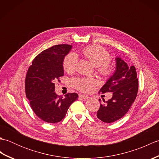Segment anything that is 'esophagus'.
Returning a JSON list of instances; mask_svg holds the SVG:
<instances>
[{
    "label": "esophagus",
    "mask_w": 159,
    "mask_h": 159,
    "mask_svg": "<svg viewBox=\"0 0 159 159\" xmlns=\"http://www.w3.org/2000/svg\"><path fill=\"white\" fill-rule=\"evenodd\" d=\"M79 98H82V99H88V98H89V96L83 95V94H79Z\"/></svg>",
    "instance_id": "34e87169"
}]
</instances>
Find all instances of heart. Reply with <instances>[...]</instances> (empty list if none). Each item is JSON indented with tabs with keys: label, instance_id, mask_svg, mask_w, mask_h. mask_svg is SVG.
<instances>
[{
	"label": "heart",
	"instance_id": "heart-1",
	"mask_svg": "<svg viewBox=\"0 0 159 159\" xmlns=\"http://www.w3.org/2000/svg\"><path fill=\"white\" fill-rule=\"evenodd\" d=\"M83 54L96 66L97 72L102 76H108L112 73L113 65L110 61V54L103 47L98 45L89 46L83 49ZM78 63L76 54L70 52L63 59V66L66 72L71 73L76 70ZM72 85L78 90L87 92L96 84L92 77L76 78L72 80Z\"/></svg>",
	"mask_w": 159,
	"mask_h": 159
}]
</instances>
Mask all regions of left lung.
I'll list each match as a JSON object with an SVG mask.
<instances>
[{"instance_id": "obj_1", "label": "left lung", "mask_w": 159, "mask_h": 159, "mask_svg": "<svg viewBox=\"0 0 159 159\" xmlns=\"http://www.w3.org/2000/svg\"><path fill=\"white\" fill-rule=\"evenodd\" d=\"M116 70L100 89V92H112L111 99L100 104L97 117L105 123H112L126 115L135 100L138 92V79L135 67L117 57ZM100 100V99H99ZM101 101V100H100Z\"/></svg>"}]
</instances>
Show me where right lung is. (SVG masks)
<instances>
[{
    "label": "right lung",
    "instance_id": "obj_1",
    "mask_svg": "<svg viewBox=\"0 0 159 159\" xmlns=\"http://www.w3.org/2000/svg\"><path fill=\"white\" fill-rule=\"evenodd\" d=\"M72 46L60 44L44 50L33 60L25 79L26 96L33 112L48 123L61 121L70 106L78 98L76 93L62 97L55 92V83L63 76L64 57Z\"/></svg>",
    "mask_w": 159,
    "mask_h": 159
}]
</instances>
